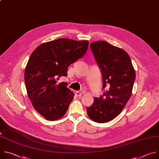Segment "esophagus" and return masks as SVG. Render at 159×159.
Here are the masks:
<instances>
[{"label": "esophagus", "mask_w": 159, "mask_h": 159, "mask_svg": "<svg viewBox=\"0 0 159 159\" xmlns=\"http://www.w3.org/2000/svg\"><path fill=\"white\" fill-rule=\"evenodd\" d=\"M75 94L77 95L78 97H81L82 96V93L80 91H76L75 92Z\"/></svg>", "instance_id": "34e87169"}]
</instances>
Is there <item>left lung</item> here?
Listing matches in <instances>:
<instances>
[{
    "label": "left lung",
    "mask_w": 159,
    "mask_h": 159,
    "mask_svg": "<svg viewBox=\"0 0 159 159\" xmlns=\"http://www.w3.org/2000/svg\"><path fill=\"white\" fill-rule=\"evenodd\" d=\"M90 48L99 68L102 89L100 97L86 108L89 117L97 123L110 121L118 116L129 100L135 80V72L129 55L125 51L104 41L90 44Z\"/></svg>",
    "instance_id": "left-lung-1"
}]
</instances>
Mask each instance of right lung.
<instances>
[{
    "instance_id": "obj_1",
    "label": "right lung",
    "mask_w": 159,
    "mask_h": 159,
    "mask_svg": "<svg viewBox=\"0 0 159 159\" xmlns=\"http://www.w3.org/2000/svg\"><path fill=\"white\" fill-rule=\"evenodd\" d=\"M89 43L60 38L43 43L31 54L24 72L27 93L34 109L48 120L65 115L74 93L66 82L68 68L86 52Z\"/></svg>"
}]
</instances>
